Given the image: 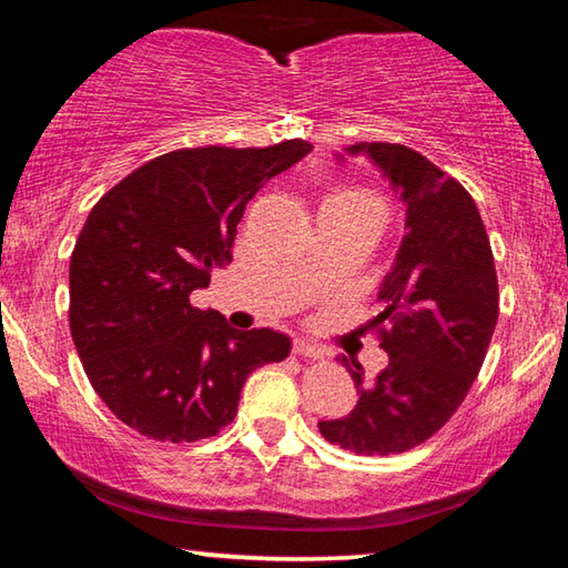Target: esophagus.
Instances as JSON below:
<instances>
[{
	"instance_id": "obj_1",
	"label": "esophagus",
	"mask_w": 568,
	"mask_h": 568,
	"mask_svg": "<svg viewBox=\"0 0 568 568\" xmlns=\"http://www.w3.org/2000/svg\"><path fill=\"white\" fill-rule=\"evenodd\" d=\"M293 353H295V355H303V358H323V351L318 348V345L307 343V341H303V338H297V341L293 343Z\"/></svg>"
}]
</instances>
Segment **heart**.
Segmentation results:
<instances>
[{
    "label": "heart",
    "mask_w": 568,
    "mask_h": 568,
    "mask_svg": "<svg viewBox=\"0 0 568 568\" xmlns=\"http://www.w3.org/2000/svg\"><path fill=\"white\" fill-rule=\"evenodd\" d=\"M328 203L365 207V210H373V213H378L383 217L381 200L376 195H371V192H365V190H338V192H333V195L328 197Z\"/></svg>",
    "instance_id": "b5f03b06"
}]
</instances>
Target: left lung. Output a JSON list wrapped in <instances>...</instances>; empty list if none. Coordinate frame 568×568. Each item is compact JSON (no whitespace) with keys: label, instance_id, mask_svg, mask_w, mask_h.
<instances>
[{"label":"left lung","instance_id":"left-lung-1","mask_svg":"<svg viewBox=\"0 0 568 568\" xmlns=\"http://www.w3.org/2000/svg\"><path fill=\"white\" fill-rule=\"evenodd\" d=\"M365 158L406 205V235L378 287L381 348L388 365L365 381L341 355L361 398L341 418L321 420L325 440L361 456L403 454L454 416L484 365L498 321V281L474 197L416 150L355 142L335 160Z\"/></svg>","mask_w":568,"mask_h":568}]
</instances>
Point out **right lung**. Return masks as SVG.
I'll return each instance as SVG.
<instances>
[{"label": "right lung", "mask_w": 568, "mask_h": 568, "mask_svg": "<svg viewBox=\"0 0 568 568\" xmlns=\"http://www.w3.org/2000/svg\"><path fill=\"white\" fill-rule=\"evenodd\" d=\"M313 145L195 148L150 160L114 185L70 257V331L84 373L130 428L192 444L237 413L245 378L281 363L291 338L235 331L190 293L233 261L245 205Z\"/></svg>", "instance_id": "add662e5"}]
</instances>
